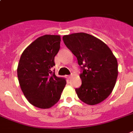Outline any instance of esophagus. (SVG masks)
Masks as SVG:
<instances>
[{"instance_id": "34e87169", "label": "esophagus", "mask_w": 133, "mask_h": 133, "mask_svg": "<svg viewBox=\"0 0 133 133\" xmlns=\"http://www.w3.org/2000/svg\"><path fill=\"white\" fill-rule=\"evenodd\" d=\"M66 77L68 78H71V75H67Z\"/></svg>"}]
</instances>
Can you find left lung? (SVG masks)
Instances as JSON below:
<instances>
[{"label": "left lung", "mask_w": 133, "mask_h": 133, "mask_svg": "<svg viewBox=\"0 0 133 133\" xmlns=\"http://www.w3.org/2000/svg\"><path fill=\"white\" fill-rule=\"evenodd\" d=\"M63 40L76 57L81 69V86L75 89L78 98L89 105L102 102L115 87L117 59L107 44L87 33L64 35Z\"/></svg>", "instance_id": "left-lung-1"}]
</instances>
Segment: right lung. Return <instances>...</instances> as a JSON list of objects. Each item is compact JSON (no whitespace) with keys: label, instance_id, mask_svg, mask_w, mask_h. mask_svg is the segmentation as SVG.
Instances as JSON below:
<instances>
[{"label":"right lung","instance_id":"add662e5","mask_svg":"<svg viewBox=\"0 0 133 133\" xmlns=\"http://www.w3.org/2000/svg\"><path fill=\"white\" fill-rule=\"evenodd\" d=\"M60 43L59 35L39 37L20 57L17 69L19 83L26 98L36 107L49 109L55 105L66 85L65 79L57 77L52 71Z\"/></svg>","mask_w":133,"mask_h":133}]
</instances>
